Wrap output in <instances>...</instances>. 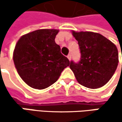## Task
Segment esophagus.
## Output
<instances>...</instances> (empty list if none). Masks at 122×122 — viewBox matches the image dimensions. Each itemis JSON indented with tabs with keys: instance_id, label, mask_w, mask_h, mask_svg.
Listing matches in <instances>:
<instances>
[{
	"instance_id": "1",
	"label": "esophagus",
	"mask_w": 122,
	"mask_h": 122,
	"mask_svg": "<svg viewBox=\"0 0 122 122\" xmlns=\"http://www.w3.org/2000/svg\"><path fill=\"white\" fill-rule=\"evenodd\" d=\"M67 58L68 59V60H71V54H68V55L67 56Z\"/></svg>"
}]
</instances>
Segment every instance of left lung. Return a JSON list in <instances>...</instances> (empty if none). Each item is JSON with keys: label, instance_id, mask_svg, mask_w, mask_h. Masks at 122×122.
<instances>
[{"label": "left lung", "instance_id": "1", "mask_svg": "<svg viewBox=\"0 0 122 122\" xmlns=\"http://www.w3.org/2000/svg\"><path fill=\"white\" fill-rule=\"evenodd\" d=\"M72 34L78 41L81 54L78 63H70L77 81L91 89L102 87L111 79L117 68V46L99 33L73 31Z\"/></svg>", "mask_w": 122, "mask_h": 122}]
</instances>
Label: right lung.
I'll list each match as a JSON object with an SVG mask.
<instances>
[{
	"mask_svg": "<svg viewBox=\"0 0 122 122\" xmlns=\"http://www.w3.org/2000/svg\"><path fill=\"white\" fill-rule=\"evenodd\" d=\"M58 30L42 29L26 34L17 41L13 61L20 78L32 88L42 90L54 84L70 65L56 44Z\"/></svg>",
	"mask_w": 122,
	"mask_h": 122,
	"instance_id": "1",
	"label": "right lung"
}]
</instances>
